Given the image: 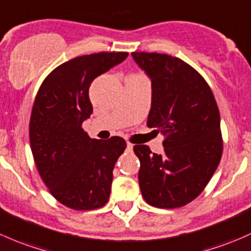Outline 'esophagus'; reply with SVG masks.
<instances>
[{
    "label": "esophagus",
    "instance_id": "obj_1",
    "mask_svg": "<svg viewBox=\"0 0 251 251\" xmlns=\"http://www.w3.org/2000/svg\"><path fill=\"white\" fill-rule=\"evenodd\" d=\"M126 146H127V150H128V151H132V149H133V144H132V143H130V142H127V144H126Z\"/></svg>",
    "mask_w": 251,
    "mask_h": 251
}]
</instances>
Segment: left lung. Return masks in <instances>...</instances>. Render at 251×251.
<instances>
[{
    "label": "left lung",
    "mask_w": 251,
    "mask_h": 251,
    "mask_svg": "<svg viewBox=\"0 0 251 251\" xmlns=\"http://www.w3.org/2000/svg\"><path fill=\"white\" fill-rule=\"evenodd\" d=\"M132 57L151 79L148 127L165 136L162 155L133 147L142 196L152 207H183L201 194L220 162L218 104L204 78L183 60L144 51Z\"/></svg>",
    "instance_id": "8db88e82"
}]
</instances>
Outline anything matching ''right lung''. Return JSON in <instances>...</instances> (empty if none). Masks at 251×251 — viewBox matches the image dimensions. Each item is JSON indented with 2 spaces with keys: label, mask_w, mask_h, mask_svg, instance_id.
<instances>
[{
  "label": "right lung",
  "mask_w": 251,
  "mask_h": 251,
  "mask_svg": "<svg viewBox=\"0 0 251 251\" xmlns=\"http://www.w3.org/2000/svg\"><path fill=\"white\" fill-rule=\"evenodd\" d=\"M128 52L83 55L57 66L39 88L30 119V146L42 180L60 203L75 210L103 207L125 139L90 138L81 124L92 114V80Z\"/></svg>",
  "instance_id": "1"
}]
</instances>
